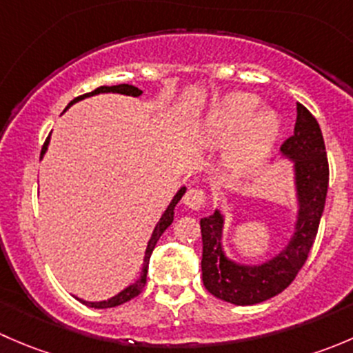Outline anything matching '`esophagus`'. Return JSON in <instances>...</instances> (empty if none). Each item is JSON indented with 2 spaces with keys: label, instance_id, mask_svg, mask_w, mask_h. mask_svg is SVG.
<instances>
[{
  "label": "esophagus",
  "instance_id": "obj_1",
  "mask_svg": "<svg viewBox=\"0 0 353 353\" xmlns=\"http://www.w3.org/2000/svg\"><path fill=\"white\" fill-rule=\"evenodd\" d=\"M184 205L191 210H199L203 208V205L206 203V194L201 190H190L183 198Z\"/></svg>",
  "mask_w": 353,
  "mask_h": 353
}]
</instances>
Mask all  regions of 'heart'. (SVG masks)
Returning a JSON list of instances; mask_svg holds the SVG:
<instances>
[{
  "label": "heart",
  "instance_id": "heart-1",
  "mask_svg": "<svg viewBox=\"0 0 353 353\" xmlns=\"http://www.w3.org/2000/svg\"><path fill=\"white\" fill-rule=\"evenodd\" d=\"M259 97L232 92L215 102L203 121L199 140L222 147L223 163L234 174H248L272 154L280 134V119L272 109H258Z\"/></svg>",
  "mask_w": 353,
  "mask_h": 353
}]
</instances>
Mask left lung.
I'll return each instance as SVG.
<instances>
[{"label":"left lung","instance_id":"left-lung-1","mask_svg":"<svg viewBox=\"0 0 353 353\" xmlns=\"http://www.w3.org/2000/svg\"><path fill=\"white\" fill-rule=\"evenodd\" d=\"M280 152L294 162L297 220L294 234L279 254L261 265L234 261L223 251V213L216 208L213 215L199 220L203 285L210 294L230 304H259L285 290L304 266L318 234L328 193V157L321 128L302 104H297L294 134L285 140Z\"/></svg>","mask_w":353,"mask_h":353}]
</instances>
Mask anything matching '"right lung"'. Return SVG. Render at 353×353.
<instances>
[{
  "label": "right lung",
  "mask_w": 353,
  "mask_h": 353,
  "mask_svg": "<svg viewBox=\"0 0 353 353\" xmlns=\"http://www.w3.org/2000/svg\"><path fill=\"white\" fill-rule=\"evenodd\" d=\"M97 94H123V95H131V97H140L143 92L140 90L138 87H133V85H128V83H121V85H112V87H99L95 88L94 92H90V94H85V95H80V97L73 99V101L68 104V108H71V105L74 104V102L78 101H83V99L87 97H92V95H97ZM66 108V109H68ZM65 109V110H66ZM49 138H51V134L48 137V140H46L44 147H42L41 150V159L44 157L46 152H48V145H49ZM186 193V188H181L179 191L176 193V196L172 198V201L169 203V206H167L165 212L162 213V216H160V220L157 222L154 232H152V237L150 241H148L147 244V251H145V258H143V268H141V273H140V279L137 280L134 283H131V285H128L124 290H121L119 294L114 295V297L108 299V301H101V302H88V301H83V299H78V301L81 302V304L88 305V307H95V309H108V307H116V305H121L124 304V302L131 301V299L137 297L138 294H140L141 290L145 288V283H147V272H148V261H150V256H152V251L155 249V244L157 241L160 239V236H162L163 232H165L167 227L172 223L174 220V208H176V205L179 203V199L183 198V194Z\"/></svg>",
  "instance_id": "1"
}]
</instances>
